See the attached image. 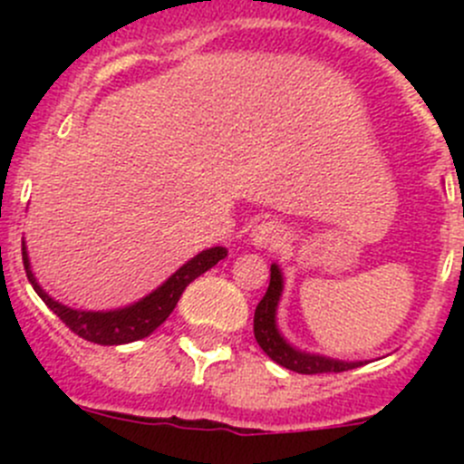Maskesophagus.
<instances>
[{"instance_id": "esophagus-1", "label": "esophagus", "mask_w": 464, "mask_h": 464, "mask_svg": "<svg viewBox=\"0 0 464 464\" xmlns=\"http://www.w3.org/2000/svg\"><path fill=\"white\" fill-rule=\"evenodd\" d=\"M251 242L260 249L266 246H280L285 242V227L278 222H258L251 228Z\"/></svg>"}]
</instances>
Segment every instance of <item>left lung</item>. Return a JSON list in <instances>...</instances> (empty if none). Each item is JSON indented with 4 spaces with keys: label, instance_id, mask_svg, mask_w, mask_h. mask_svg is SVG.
<instances>
[{
    "label": "left lung",
    "instance_id": "obj_1",
    "mask_svg": "<svg viewBox=\"0 0 464 464\" xmlns=\"http://www.w3.org/2000/svg\"><path fill=\"white\" fill-rule=\"evenodd\" d=\"M280 294H283V271L280 266L271 265V278L266 294L256 307L254 314V334L256 341L269 359L280 363L283 368L301 375H319V372H343L353 368L363 366V362H341V359L323 357V354H312L305 350H298L280 334L278 323H276V312H278Z\"/></svg>",
    "mask_w": 464,
    "mask_h": 464
}]
</instances>
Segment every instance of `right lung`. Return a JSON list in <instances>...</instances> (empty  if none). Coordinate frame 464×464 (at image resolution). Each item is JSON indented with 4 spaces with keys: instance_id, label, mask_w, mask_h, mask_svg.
Here are the masks:
<instances>
[{
    "instance_id": "obj_1",
    "label": "right lung",
    "mask_w": 464,
    "mask_h": 464,
    "mask_svg": "<svg viewBox=\"0 0 464 464\" xmlns=\"http://www.w3.org/2000/svg\"><path fill=\"white\" fill-rule=\"evenodd\" d=\"M224 258H227V249H224V246L206 249L202 254L195 256V258H190L184 266H179L161 287H157L152 294H148V296L137 301L134 305L110 312H85L73 310V307H67L63 305V303L53 301V298L37 285L35 276H33L31 271L26 245L24 240H22V260H24L26 276H29V283L33 285L37 296L46 303V307H49L55 316H60V321H63L69 330L76 332V334L82 336L85 341H92V343L98 345L132 343V341H139L143 339V336L152 334V332L170 316V312L175 310L177 301L181 298L184 289L188 287L198 276H202L204 271H208L210 266H215Z\"/></svg>"
}]
</instances>
